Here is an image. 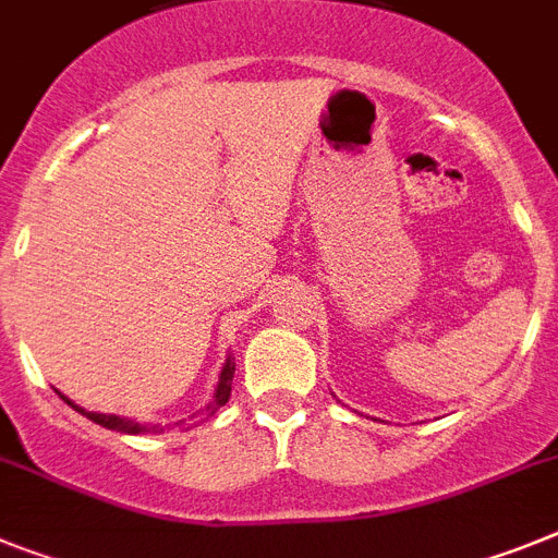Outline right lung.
<instances>
[{"label": "right lung", "instance_id": "obj_1", "mask_svg": "<svg viewBox=\"0 0 558 558\" xmlns=\"http://www.w3.org/2000/svg\"><path fill=\"white\" fill-rule=\"evenodd\" d=\"M232 377H235V363H232V357H227V363H223V368H221V377H218V388H215L213 402H209L207 411L201 414V420H207V416H213L215 411L221 409V405H227L229 395H232ZM62 400L68 402V405H73V409H76L78 414H84V416H87V420H93V423H98V425H105V428H110V430H121V434H144V430H161V428H158V425H138V423H133V420H128V416L96 414V411H84V409H78L76 402H70L64 395H62Z\"/></svg>", "mask_w": 558, "mask_h": 558}]
</instances>
